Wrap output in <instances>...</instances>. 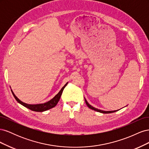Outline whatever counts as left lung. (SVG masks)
I'll use <instances>...</instances> for the list:
<instances>
[{
	"label": "left lung",
	"instance_id": "left-lung-1",
	"mask_svg": "<svg viewBox=\"0 0 149 149\" xmlns=\"http://www.w3.org/2000/svg\"><path fill=\"white\" fill-rule=\"evenodd\" d=\"M84 100H85L86 104L87 106H88V107L89 108H90V109H93V110H94V111H97V112H101V113H104V114H109V113H112V112H116V111H118V110H116V111H102V110H100V109H97V108L94 107H93L92 106L90 105L89 104L88 102V101H86V100L85 98H84Z\"/></svg>",
	"mask_w": 149,
	"mask_h": 149
}]
</instances>
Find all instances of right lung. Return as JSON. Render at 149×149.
<instances>
[{
    "label": "right lung",
    "mask_w": 149,
    "mask_h": 149,
    "mask_svg": "<svg viewBox=\"0 0 149 149\" xmlns=\"http://www.w3.org/2000/svg\"><path fill=\"white\" fill-rule=\"evenodd\" d=\"M67 84H68V83H66L65 84L64 86L61 89V90L59 91V93H58L53 99H52L51 100H49V101H48L47 102H45V103H43V104H26V103L22 102L15 95L14 93H13V92L12 91V90H11V91L13 94V96H14L15 99L16 100V101L19 103H20V104H22V106H24V107L28 108V109H29L31 111H33L43 112V111H47L49 109H52V108L54 107L57 104V103L58 102V101H59V100H60V97H61L62 93H63V89L65 88L66 86L67 85Z\"/></svg>",
    "instance_id": "1"
}]
</instances>
